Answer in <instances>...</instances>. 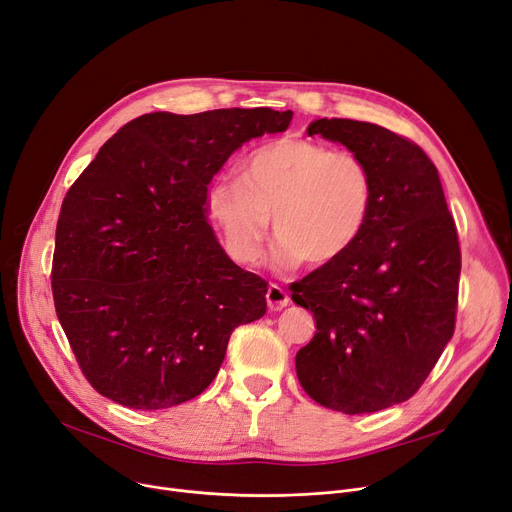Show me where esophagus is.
I'll list each match as a JSON object with an SVG mask.
<instances>
[{"mask_svg":"<svg viewBox=\"0 0 512 512\" xmlns=\"http://www.w3.org/2000/svg\"><path fill=\"white\" fill-rule=\"evenodd\" d=\"M265 301H268V307L272 309V311H280L282 307H286L288 305V293L284 291L282 286H278V284H270L268 286V293H265Z\"/></svg>","mask_w":512,"mask_h":512,"instance_id":"esophagus-1","label":"esophagus"}]
</instances>
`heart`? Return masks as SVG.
<instances>
[{"instance_id": "1", "label": "heart", "mask_w": 512, "mask_h": 512, "mask_svg": "<svg viewBox=\"0 0 512 512\" xmlns=\"http://www.w3.org/2000/svg\"><path fill=\"white\" fill-rule=\"evenodd\" d=\"M372 198V175L360 157L314 140L280 138L249 154L240 182H213L205 209L236 263L259 259L272 217L278 263L320 268L360 240Z\"/></svg>"}]
</instances>
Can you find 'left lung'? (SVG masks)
<instances>
[{
  "label": "left lung",
  "mask_w": 512,
  "mask_h": 512,
  "mask_svg": "<svg viewBox=\"0 0 512 512\" xmlns=\"http://www.w3.org/2000/svg\"><path fill=\"white\" fill-rule=\"evenodd\" d=\"M372 175L370 219L351 251L291 284L316 335L297 351L305 393L366 414L406 402L454 335L460 247L437 167L410 140L366 121L316 119Z\"/></svg>",
  "instance_id": "left-lung-1"
}]
</instances>
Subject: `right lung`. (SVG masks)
<instances>
[{
    "mask_svg": "<svg viewBox=\"0 0 512 512\" xmlns=\"http://www.w3.org/2000/svg\"><path fill=\"white\" fill-rule=\"evenodd\" d=\"M293 110L150 113L123 125L66 192L56 226V314L92 387L133 410L201 395L232 330L265 314L268 282L209 226L213 175Z\"/></svg>",
    "mask_w": 512,
    "mask_h": 512,
    "instance_id": "add662e5",
    "label": "right lung"
}]
</instances>
